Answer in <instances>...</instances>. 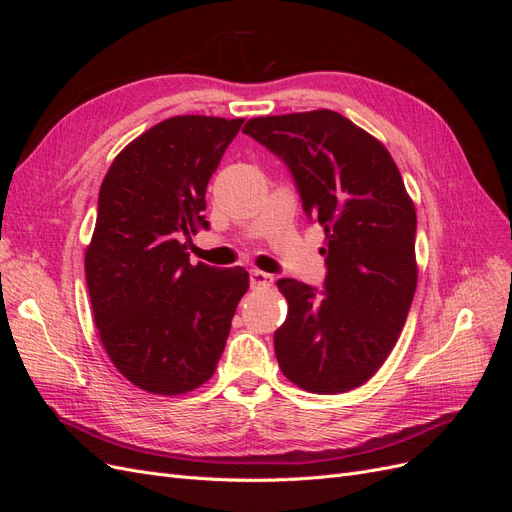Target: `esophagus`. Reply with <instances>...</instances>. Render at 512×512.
<instances>
[{
  "instance_id": "esophagus-1",
  "label": "esophagus",
  "mask_w": 512,
  "mask_h": 512,
  "mask_svg": "<svg viewBox=\"0 0 512 512\" xmlns=\"http://www.w3.org/2000/svg\"><path fill=\"white\" fill-rule=\"evenodd\" d=\"M250 284H252V288H269L273 284V275L254 269V271H250Z\"/></svg>"
}]
</instances>
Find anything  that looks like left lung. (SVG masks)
<instances>
[{
  "mask_svg": "<svg viewBox=\"0 0 512 512\" xmlns=\"http://www.w3.org/2000/svg\"><path fill=\"white\" fill-rule=\"evenodd\" d=\"M280 156L307 215L324 228V294L282 277L288 316L275 331L282 374L303 391L348 393L386 361L414 299L416 209L376 136L329 108L252 117L243 126Z\"/></svg>",
  "mask_w": 512,
  "mask_h": 512,
  "instance_id": "1",
  "label": "left lung"
}]
</instances>
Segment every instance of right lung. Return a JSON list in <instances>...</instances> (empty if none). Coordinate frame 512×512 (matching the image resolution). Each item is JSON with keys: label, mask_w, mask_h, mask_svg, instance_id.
Wrapping results in <instances>:
<instances>
[{"label": "right lung", "mask_w": 512, "mask_h": 512, "mask_svg": "<svg viewBox=\"0 0 512 512\" xmlns=\"http://www.w3.org/2000/svg\"><path fill=\"white\" fill-rule=\"evenodd\" d=\"M243 119L177 115L123 147L100 185L85 277L100 342L119 374L153 395H183L218 365L250 288L243 267L192 265L185 237Z\"/></svg>", "instance_id": "1"}]
</instances>
